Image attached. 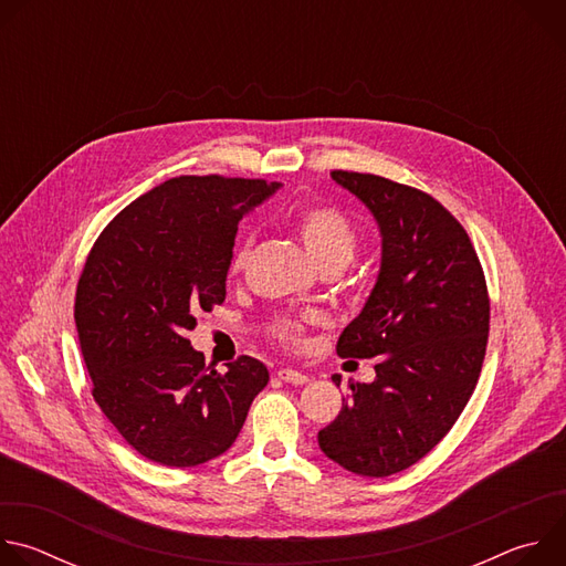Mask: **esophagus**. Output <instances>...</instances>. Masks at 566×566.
Here are the masks:
<instances>
[{
    "label": "esophagus",
    "mask_w": 566,
    "mask_h": 566,
    "mask_svg": "<svg viewBox=\"0 0 566 566\" xmlns=\"http://www.w3.org/2000/svg\"><path fill=\"white\" fill-rule=\"evenodd\" d=\"M277 378L284 380V382H293V385H304V382L308 380L306 374H302V371H297V369H291V367L280 369V371H277Z\"/></svg>",
    "instance_id": "esophagus-1"
}]
</instances>
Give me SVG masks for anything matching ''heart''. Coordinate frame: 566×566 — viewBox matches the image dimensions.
<instances>
[{"label": "heart", "mask_w": 566, "mask_h": 566, "mask_svg": "<svg viewBox=\"0 0 566 566\" xmlns=\"http://www.w3.org/2000/svg\"><path fill=\"white\" fill-rule=\"evenodd\" d=\"M293 228L304 244L311 260L325 271V269H343L352 262L356 249H358V230L356 226L332 206H306L295 212ZM255 237L247 234L239 241L232 260L230 271L241 273L251 258H253ZM319 315L315 311H302V313H289L280 315L273 322V336L275 340L297 347L304 340V332L308 325H315Z\"/></svg>", "instance_id": "obj_1"}]
</instances>
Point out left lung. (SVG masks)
I'll list each match as a JSON object with an SVG mask.
<instances>
[{
  "label": "left lung",
  "mask_w": 566,
  "mask_h": 566,
  "mask_svg": "<svg viewBox=\"0 0 566 566\" xmlns=\"http://www.w3.org/2000/svg\"><path fill=\"white\" fill-rule=\"evenodd\" d=\"M332 179L374 214L382 258L336 347L343 358H376V378L349 382L317 443L349 472L387 476L423 459L463 412L486 356L491 300L468 232L434 197L376 175Z\"/></svg>",
  "instance_id": "obj_1"
}]
</instances>
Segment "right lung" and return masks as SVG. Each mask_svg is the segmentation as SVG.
I'll use <instances>...</instances> for the list:
<instances>
[{
    "label": "right lung",
    "mask_w": 566,
    "mask_h": 566,
    "mask_svg": "<svg viewBox=\"0 0 566 566\" xmlns=\"http://www.w3.org/2000/svg\"><path fill=\"white\" fill-rule=\"evenodd\" d=\"M280 184L177 177L101 232L75 291V329L92 394L145 459L192 468L223 454L269 369L239 356L219 374L186 338L226 300L237 223Z\"/></svg>",
    "instance_id": "add662e5"
}]
</instances>
